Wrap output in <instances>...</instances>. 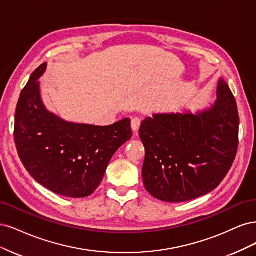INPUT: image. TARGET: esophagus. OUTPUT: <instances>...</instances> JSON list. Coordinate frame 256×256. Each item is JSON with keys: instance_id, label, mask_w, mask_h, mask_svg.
<instances>
[{"instance_id": "34e87169", "label": "esophagus", "mask_w": 256, "mask_h": 256, "mask_svg": "<svg viewBox=\"0 0 256 256\" xmlns=\"http://www.w3.org/2000/svg\"><path fill=\"white\" fill-rule=\"evenodd\" d=\"M140 124H142V120H140V118H133L132 119V130H133L135 133L136 132H138L139 128H140Z\"/></svg>"}]
</instances>
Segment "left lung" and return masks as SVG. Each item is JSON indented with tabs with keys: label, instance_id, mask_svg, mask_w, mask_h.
<instances>
[{
	"label": "left lung",
	"instance_id": "8db88e82",
	"mask_svg": "<svg viewBox=\"0 0 256 256\" xmlns=\"http://www.w3.org/2000/svg\"><path fill=\"white\" fill-rule=\"evenodd\" d=\"M238 128L236 100L224 78L210 108L146 118L139 136L146 149L142 178L148 192L180 203L214 190L235 160Z\"/></svg>",
	"mask_w": 256,
	"mask_h": 256
}]
</instances>
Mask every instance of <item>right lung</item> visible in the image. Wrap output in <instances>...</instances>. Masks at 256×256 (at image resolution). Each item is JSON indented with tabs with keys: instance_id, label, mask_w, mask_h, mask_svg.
Listing matches in <instances>:
<instances>
[{
	"instance_id": "right-lung-1",
	"label": "right lung",
	"mask_w": 256,
	"mask_h": 256,
	"mask_svg": "<svg viewBox=\"0 0 256 256\" xmlns=\"http://www.w3.org/2000/svg\"><path fill=\"white\" fill-rule=\"evenodd\" d=\"M42 64L23 88L16 108L14 142L19 158L39 184L68 198L88 196L101 184L108 162L132 138L130 120L98 126L64 121L41 100Z\"/></svg>"
}]
</instances>
